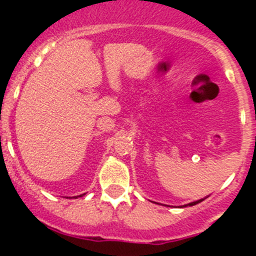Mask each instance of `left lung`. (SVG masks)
Masks as SVG:
<instances>
[{"instance_id": "obj_1", "label": "left lung", "mask_w": 256, "mask_h": 256, "mask_svg": "<svg viewBox=\"0 0 256 256\" xmlns=\"http://www.w3.org/2000/svg\"><path fill=\"white\" fill-rule=\"evenodd\" d=\"M202 200H204V198H201V200H198V201H194V202H190V204L183 205V206H194V205L198 204V202H201V201H202Z\"/></svg>"}]
</instances>
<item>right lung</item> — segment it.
Returning <instances> with one entry per match:
<instances>
[{"label": "right lung", "instance_id": "1", "mask_svg": "<svg viewBox=\"0 0 256 256\" xmlns=\"http://www.w3.org/2000/svg\"><path fill=\"white\" fill-rule=\"evenodd\" d=\"M80 196H82V195H80Z\"/></svg>", "mask_w": 256, "mask_h": 256}]
</instances>
